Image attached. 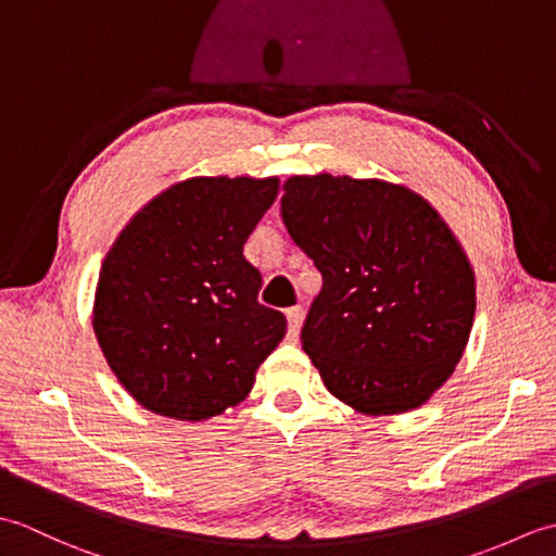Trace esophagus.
<instances>
[{"instance_id":"1","label":"esophagus","mask_w":556,"mask_h":556,"mask_svg":"<svg viewBox=\"0 0 556 556\" xmlns=\"http://www.w3.org/2000/svg\"><path fill=\"white\" fill-rule=\"evenodd\" d=\"M287 320H289V334L296 339L299 337V329L303 323V308L301 305H293V308L287 311Z\"/></svg>"}]
</instances>
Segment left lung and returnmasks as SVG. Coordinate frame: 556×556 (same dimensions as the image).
I'll return each instance as SVG.
<instances>
[{"label": "left lung", "instance_id": "left-lung-1", "mask_svg": "<svg viewBox=\"0 0 556 556\" xmlns=\"http://www.w3.org/2000/svg\"><path fill=\"white\" fill-rule=\"evenodd\" d=\"M291 239L323 275L301 329L325 387L370 416L425 404L464 356L476 279L454 233L404 186L291 176Z\"/></svg>", "mask_w": 556, "mask_h": 556}]
</instances>
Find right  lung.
I'll use <instances>...</instances> for the list:
<instances>
[{"instance_id": "add662e5", "label": "right lung", "mask_w": 556, "mask_h": 556, "mask_svg": "<svg viewBox=\"0 0 556 556\" xmlns=\"http://www.w3.org/2000/svg\"><path fill=\"white\" fill-rule=\"evenodd\" d=\"M277 193V179L248 176L176 184L110 248L92 327L140 406L207 420L253 389L287 317L257 301L263 277L243 257V243Z\"/></svg>"}]
</instances>
